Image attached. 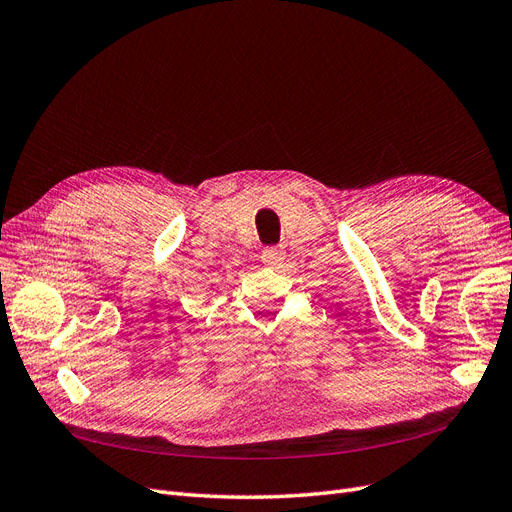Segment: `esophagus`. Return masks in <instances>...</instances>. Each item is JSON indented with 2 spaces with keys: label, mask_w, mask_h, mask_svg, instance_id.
Instances as JSON below:
<instances>
[{
  "label": "esophagus",
  "mask_w": 512,
  "mask_h": 512,
  "mask_svg": "<svg viewBox=\"0 0 512 512\" xmlns=\"http://www.w3.org/2000/svg\"><path fill=\"white\" fill-rule=\"evenodd\" d=\"M285 259V253H282L278 246H266V249L261 251V261H263V266H278V263Z\"/></svg>",
  "instance_id": "obj_1"
}]
</instances>
